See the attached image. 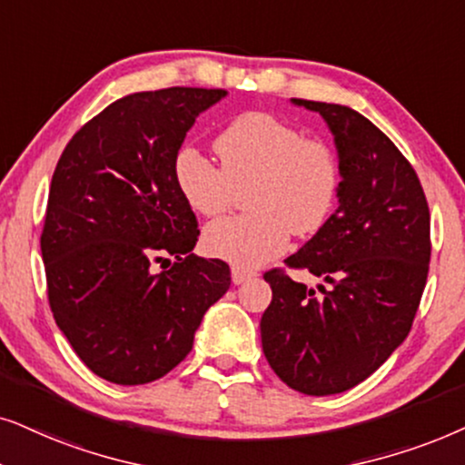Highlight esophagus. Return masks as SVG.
<instances>
[{
	"instance_id": "1",
	"label": "esophagus",
	"mask_w": 465,
	"mask_h": 465,
	"mask_svg": "<svg viewBox=\"0 0 465 465\" xmlns=\"http://www.w3.org/2000/svg\"><path fill=\"white\" fill-rule=\"evenodd\" d=\"M255 276H257L255 272L242 270V268H238V265H233V268H232V282L233 284H242V282L251 281V278H255Z\"/></svg>"
}]
</instances>
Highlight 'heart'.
<instances>
[{
    "label": "heart",
    "mask_w": 465,
    "mask_h": 465,
    "mask_svg": "<svg viewBox=\"0 0 465 465\" xmlns=\"http://www.w3.org/2000/svg\"><path fill=\"white\" fill-rule=\"evenodd\" d=\"M221 168L200 148L183 146L172 172L184 202L197 214L214 216L232 203L233 189L252 184V214L225 216L203 232L208 255L238 268H259L281 257L291 229L308 236L323 227L340 189L336 153L304 138L295 127L265 113L233 119L214 142Z\"/></svg>",
    "instance_id": "b5f03b06"
}]
</instances>
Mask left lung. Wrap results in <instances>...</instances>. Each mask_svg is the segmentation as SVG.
Instances as JSON below:
<instances>
[{"instance_id": "left-lung-1", "label": "left lung", "mask_w": 465, "mask_h": 465, "mask_svg": "<svg viewBox=\"0 0 465 465\" xmlns=\"http://www.w3.org/2000/svg\"><path fill=\"white\" fill-rule=\"evenodd\" d=\"M319 113L338 154V208L291 268L327 282L321 293L272 270L262 323L265 359L306 395L359 385L404 342L430 270V208L412 165L374 123L340 104L291 99Z\"/></svg>"}]
</instances>
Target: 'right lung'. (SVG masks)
<instances>
[{
    "instance_id": "1",
    "label": "right lung",
    "mask_w": 465,
    "mask_h": 465,
    "mask_svg": "<svg viewBox=\"0 0 465 465\" xmlns=\"http://www.w3.org/2000/svg\"><path fill=\"white\" fill-rule=\"evenodd\" d=\"M223 97L189 86L123 97L74 135L54 168L40 240L48 302L84 366L114 385L176 368L232 284L225 262L191 255L200 229L172 172L197 116Z\"/></svg>"
}]
</instances>
